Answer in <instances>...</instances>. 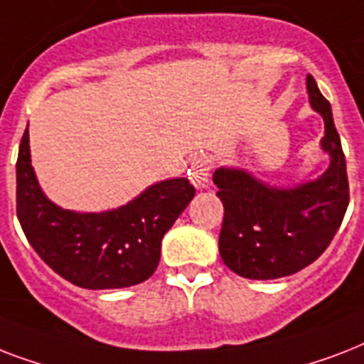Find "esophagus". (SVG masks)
<instances>
[{
    "label": "esophagus",
    "instance_id": "obj_1",
    "mask_svg": "<svg viewBox=\"0 0 364 364\" xmlns=\"http://www.w3.org/2000/svg\"><path fill=\"white\" fill-rule=\"evenodd\" d=\"M210 171H211V164L210 160L202 156L191 166V179H193V185L196 188H208L210 185Z\"/></svg>",
    "mask_w": 364,
    "mask_h": 364
}]
</instances>
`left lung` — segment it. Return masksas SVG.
I'll use <instances>...</instances> for the list:
<instances>
[{"label": "left lung", "mask_w": 364, "mask_h": 364, "mask_svg": "<svg viewBox=\"0 0 364 364\" xmlns=\"http://www.w3.org/2000/svg\"><path fill=\"white\" fill-rule=\"evenodd\" d=\"M311 109L325 121L321 149L328 168L316 179L276 187L242 168L221 166L213 173L225 205L219 253L223 262L247 279L291 276L319 259L342 225L350 185L346 156L333 111L316 79L306 77Z\"/></svg>", "instance_id": "8db88e82"}]
</instances>
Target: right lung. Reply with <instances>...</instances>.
<instances>
[{
	"label": "right lung",
	"instance_id": "right-lung-1",
	"mask_svg": "<svg viewBox=\"0 0 364 364\" xmlns=\"http://www.w3.org/2000/svg\"><path fill=\"white\" fill-rule=\"evenodd\" d=\"M185 177L147 187L100 213L64 210L47 198L31 166L26 128L16 160V215L30 245L58 276L82 289L132 287L153 276L160 243L194 198Z\"/></svg>",
	"mask_w": 364,
	"mask_h": 364
}]
</instances>
